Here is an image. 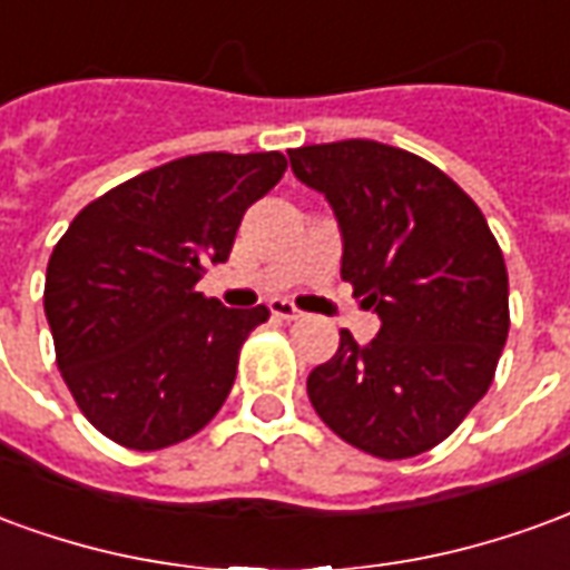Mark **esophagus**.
<instances>
[{
	"label": "esophagus",
	"instance_id": "34e87169",
	"mask_svg": "<svg viewBox=\"0 0 570 570\" xmlns=\"http://www.w3.org/2000/svg\"><path fill=\"white\" fill-rule=\"evenodd\" d=\"M268 308H272L274 317H281V321H298V317H302V311H298L296 305H289L286 298H272Z\"/></svg>",
	"mask_w": 570,
	"mask_h": 570
}]
</instances>
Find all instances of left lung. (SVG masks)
Returning <instances> with one entry per match:
<instances>
[{"mask_svg": "<svg viewBox=\"0 0 570 570\" xmlns=\"http://www.w3.org/2000/svg\"><path fill=\"white\" fill-rule=\"evenodd\" d=\"M286 155L330 200L342 281L382 321L366 345L342 330L333 360L311 370V406L375 458L428 452L494 379L510 333L501 247L464 188L412 151L342 140Z\"/></svg>", "mask_w": 570, "mask_h": 570, "instance_id": "left-lung-1", "label": "left lung"}]
</instances>
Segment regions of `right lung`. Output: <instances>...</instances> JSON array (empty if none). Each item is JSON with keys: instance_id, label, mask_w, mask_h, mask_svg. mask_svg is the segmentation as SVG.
<instances>
[{"instance_id": "obj_1", "label": "right lung", "mask_w": 570, "mask_h": 570, "mask_svg": "<svg viewBox=\"0 0 570 570\" xmlns=\"http://www.w3.org/2000/svg\"><path fill=\"white\" fill-rule=\"evenodd\" d=\"M284 170L281 151L176 158L91 200L57 240L45 317L63 382L104 436L155 452L219 412L268 308H225L195 284Z\"/></svg>"}]
</instances>
